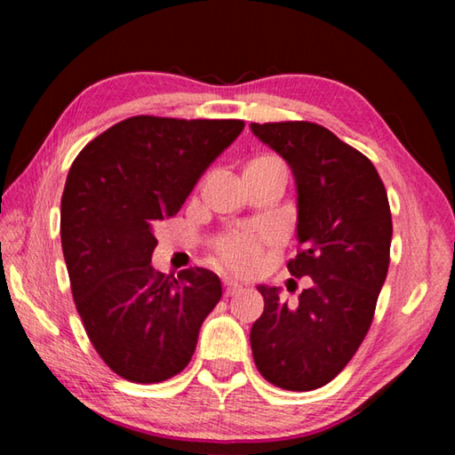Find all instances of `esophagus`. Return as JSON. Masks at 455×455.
<instances>
[{
	"instance_id": "1",
	"label": "esophagus",
	"mask_w": 455,
	"mask_h": 455,
	"mask_svg": "<svg viewBox=\"0 0 455 455\" xmlns=\"http://www.w3.org/2000/svg\"><path fill=\"white\" fill-rule=\"evenodd\" d=\"M243 289V284L238 283V281H233V279H225V295L227 297H230V295H235V292H238Z\"/></svg>"
}]
</instances>
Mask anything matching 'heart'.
I'll return each instance as SVG.
<instances>
[{
	"label": "heart",
	"instance_id": "1",
	"mask_svg": "<svg viewBox=\"0 0 455 455\" xmlns=\"http://www.w3.org/2000/svg\"><path fill=\"white\" fill-rule=\"evenodd\" d=\"M244 171L268 172L284 171V164L273 154H260L246 164ZM273 233L265 228H233L228 233L214 238V252L227 267L238 273L252 271L257 267L263 246L273 243Z\"/></svg>",
	"mask_w": 455,
	"mask_h": 455
}]
</instances>
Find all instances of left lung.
<instances>
[{"mask_svg": "<svg viewBox=\"0 0 455 455\" xmlns=\"http://www.w3.org/2000/svg\"><path fill=\"white\" fill-rule=\"evenodd\" d=\"M287 160L297 180V257L292 276H311L292 305L259 287L265 311L251 329L255 365L289 391L319 389L343 371L373 323L389 268L391 211L371 160L315 122L251 124Z\"/></svg>", "mask_w": 455, "mask_h": 455, "instance_id": "1", "label": "left lung"}]
</instances>
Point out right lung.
I'll list each match as a JSON object with an SVG mask.
<instances>
[{"label":"right lung","instance_id":"add662e5","mask_svg":"<svg viewBox=\"0 0 455 455\" xmlns=\"http://www.w3.org/2000/svg\"><path fill=\"white\" fill-rule=\"evenodd\" d=\"M243 120L132 116L84 146L61 195L60 235L72 297L104 363L132 383L180 373L222 297L195 267L154 271L152 225L172 217Z\"/></svg>","mask_w":455,"mask_h":455}]
</instances>
